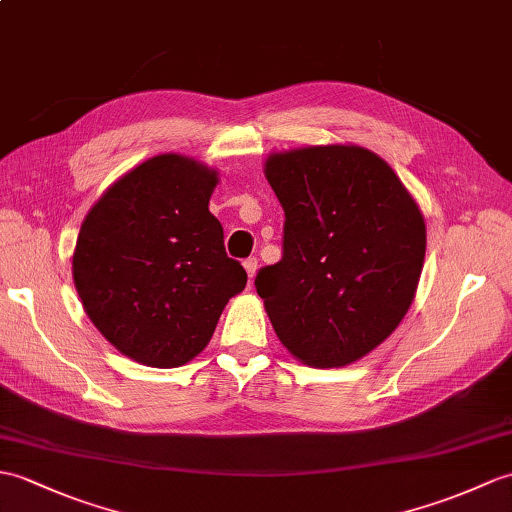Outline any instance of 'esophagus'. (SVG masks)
I'll use <instances>...</instances> for the list:
<instances>
[{
  "label": "esophagus",
  "mask_w": 512,
  "mask_h": 512,
  "mask_svg": "<svg viewBox=\"0 0 512 512\" xmlns=\"http://www.w3.org/2000/svg\"><path fill=\"white\" fill-rule=\"evenodd\" d=\"M257 266H259L257 257H248V259H244V268H246V272H248V279H253V277L257 275Z\"/></svg>",
  "instance_id": "1"
}]
</instances>
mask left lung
Segmentation results:
<instances>
[{
	"instance_id": "1",
	"label": "left lung",
	"mask_w": 512,
	"mask_h": 512,
	"mask_svg": "<svg viewBox=\"0 0 512 512\" xmlns=\"http://www.w3.org/2000/svg\"><path fill=\"white\" fill-rule=\"evenodd\" d=\"M283 257L255 288L283 347L316 368L347 366L397 329L417 292L425 222L399 176L360 146L272 154Z\"/></svg>"
}]
</instances>
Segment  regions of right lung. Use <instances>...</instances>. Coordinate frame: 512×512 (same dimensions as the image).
<instances>
[{
	"label": "right lung",
	"mask_w": 512,
	"mask_h": 512,
	"mask_svg": "<svg viewBox=\"0 0 512 512\" xmlns=\"http://www.w3.org/2000/svg\"><path fill=\"white\" fill-rule=\"evenodd\" d=\"M218 174L178 154L130 170L80 227L74 283L100 334L128 358L183 366L207 347L246 270L209 211Z\"/></svg>",
	"instance_id": "add662e5"
}]
</instances>
